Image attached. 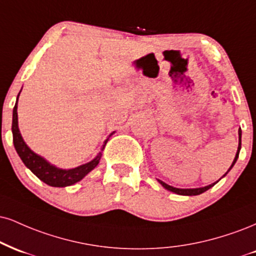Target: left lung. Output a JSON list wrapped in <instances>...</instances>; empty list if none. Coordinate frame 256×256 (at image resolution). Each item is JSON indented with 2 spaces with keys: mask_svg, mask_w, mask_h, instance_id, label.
<instances>
[{
  "mask_svg": "<svg viewBox=\"0 0 256 256\" xmlns=\"http://www.w3.org/2000/svg\"><path fill=\"white\" fill-rule=\"evenodd\" d=\"M241 134H242V131H241V128H240V131H238V136H240V143H238V148H237V152H236V156H235V160H234L232 161V167L229 168V170L230 169H232V167H234V164H235L236 163V161H237V158H238V154H240V150H241ZM228 170V172H229ZM228 172L226 174L223 175V176H226V175L228 174ZM222 176V178H223ZM158 182L162 184L163 187H164L166 190H170V192H174V193H176V194H180V196H198V194H202V193H204L205 190H210L211 187H214V184H216L218 181H216V182L214 184H208V186H205V187H202V188H175V187H173V186H169V184H167L166 182H163V181H161V180H158Z\"/></svg>",
  "mask_w": 256,
  "mask_h": 256,
  "instance_id": "8db88e82",
  "label": "left lung"
}]
</instances>
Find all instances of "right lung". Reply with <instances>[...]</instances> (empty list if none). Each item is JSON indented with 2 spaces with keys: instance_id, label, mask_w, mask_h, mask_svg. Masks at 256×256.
<instances>
[{
  "instance_id": "obj_1",
  "label": "right lung",
  "mask_w": 256,
  "mask_h": 256,
  "mask_svg": "<svg viewBox=\"0 0 256 256\" xmlns=\"http://www.w3.org/2000/svg\"><path fill=\"white\" fill-rule=\"evenodd\" d=\"M20 95V93H19ZM18 95V98H19ZM18 100L13 108V122H12V132H13V143L16 150L18 155L20 156V158L22 160L27 168L36 175V178H39L42 182L52 187H66L70 184H74L78 182L80 180H82L83 178L87 175L89 172L93 170V169L98 164L101 155L102 154H98L93 161L86 163V164L80 166L78 168L74 169H60L54 166H52L48 163L46 160H44L42 156L36 155V152H33L28 146H26L21 134L19 131V126H18ZM106 146V143H104ZM102 148V150H104Z\"/></svg>"
}]
</instances>
